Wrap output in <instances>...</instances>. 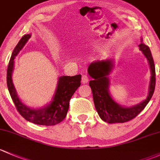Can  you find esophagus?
<instances>
[{"label": "esophagus", "mask_w": 160, "mask_h": 160, "mask_svg": "<svg viewBox=\"0 0 160 160\" xmlns=\"http://www.w3.org/2000/svg\"><path fill=\"white\" fill-rule=\"evenodd\" d=\"M82 83H83V84L88 83V77L86 75H82Z\"/></svg>", "instance_id": "1"}]
</instances>
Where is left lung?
I'll use <instances>...</instances> for the list:
<instances>
[{"label":"left lung","mask_w":160,"mask_h":160,"mask_svg":"<svg viewBox=\"0 0 160 160\" xmlns=\"http://www.w3.org/2000/svg\"><path fill=\"white\" fill-rule=\"evenodd\" d=\"M139 50L146 58L151 72L149 91L146 98L141 102L132 105L122 106L116 102L109 92V75L115 67L113 58L98 60L92 62L88 68V75L92 78L89 82L93 95L94 104L100 118L104 122L110 123H122L132 119L139 114L152 98L156 85V70L150 49L142 42L139 44Z\"/></svg>","instance_id":"obj_1"}]
</instances>
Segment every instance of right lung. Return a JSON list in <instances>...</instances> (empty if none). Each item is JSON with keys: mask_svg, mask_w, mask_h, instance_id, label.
Returning a JSON list of instances; mask_svg holds the SVG:
<instances>
[{"mask_svg": "<svg viewBox=\"0 0 160 160\" xmlns=\"http://www.w3.org/2000/svg\"><path fill=\"white\" fill-rule=\"evenodd\" d=\"M31 37V34H24L13 51L7 71L8 88L16 108L27 121L42 126H54L61 122L66 116L69 101L80 86L82 75L59 77L52 101L42 108H31L23 103L13 83L12 73L14 68V58Z\"/></svg>", "mask_w": 160, "mask_h": 160, "instance_id": "obj_1", "label": "right lung"}]
</instances>
